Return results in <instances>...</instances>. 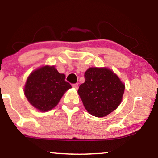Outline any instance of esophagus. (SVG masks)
I'll return each mask as SVG.
<instances>
[{"mask_svg":"<svg viewBox=\"0 0 158 158\" xmlns=\"http://www.w3.org/2000/svg\"><path fill=\"white\" fill-rule=\"evenodd\" d=\"M73 87L75 88V89H76V90H77L78 89V84L77 83H75V84H73Z\"/></svg>","mask_w":158,"mask_h":158,"instance_id":"esophagus-1","label":"esophagus"}]
</instances>
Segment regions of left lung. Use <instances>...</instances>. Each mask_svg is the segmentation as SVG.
Returning <instances> with one entry per match:
<instances>
[{
  "mask_svg": "<svg viewBox=\"0 0 158 158\" xmlns=\"http://www.w3.org/2000/svg\"><path fill=\"white\" fill-rule=\"evenodd\" d=\"M84 76L77 93L85 109L96 117L109 115L122 102L124 84L107 68H90Z\"/></svg>",
  "mask_w": 158,
  "mask_h": 158,
  "instance_id": "8db88e82",
  "label": "left lung"
}]
</instances>
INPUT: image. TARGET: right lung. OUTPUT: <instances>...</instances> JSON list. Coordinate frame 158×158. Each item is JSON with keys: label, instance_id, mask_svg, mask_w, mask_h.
<instances>
[{"label": "right lung", "instance_id": "add662e5", "mask_svg": "<svg viewBox=\"0 0 158 158\" xmlns=\"http://www.w3.org/2000/svg\"><path fill=\"white\" fill-rule=\"evenodd\" d=\"M71 85L65 81V75L58 72L55 66H43L28 77L24 94L29 102L40 111L55 108Z\"/></svg>", "mask_w": 158, "mask_h": 158}]
</instances>
